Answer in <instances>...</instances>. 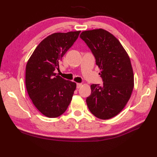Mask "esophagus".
I'll return each mask as SVG.
<instances>
[{"instance_id": "obj_1", "label": "esophagus", "mask_w": 157, "mask_h": 157, "mask_svg": "<svg viewBox=\"0 0 157 157\" xmlns=\"http://www.w3.org/2000/svg\"><path fill=\"white\" fill-rule=\"evenodd\" d=\"M82 86V84H81V83H78L77 84V88H80Z\"/></svg>"}]
</instances>
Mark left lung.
Listing matches in <instances>:
<instances>
[{
  "label": "left lung",
  "mask_w": 157,
  "mask_h": 157,
  "mask_svg": "<svg viewBox=\"0 0 157 157\" xmlns=\"http://www.w3.org/2000/svg\"><path fill=\"white\" fill-rule=\"evenodd\" d=\"M80 38L94 55L103 81L102 86L91 85L88 107L97 118L111 119L125 107L134 89L130 59L118 40L105 29L82 32Z\"/></svg>",
  "instance_id": "1"
}]
</instances>
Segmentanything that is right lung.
<instances>
[{"label":"right lung","instance_id":"right-lung-1","mask_svg":"<svg viewBox=\"0 0 157 157\" xmlns=\"http://www.w3.org/2000/svg\"><path fill=\"white\" fill-rule=\"evenodd\" d=\"M80 32L54 33L47 36L36 48L26 65L28 95L36 109L47 117L61 115L71 101L76 84L62 78L55 70Z\"/></svg>","mask_w":157,"mask_h":157}]
</instances>
